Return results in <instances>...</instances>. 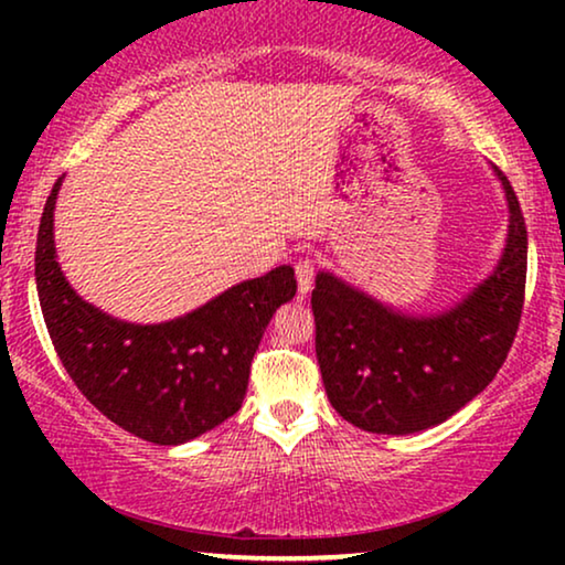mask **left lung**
<instances>
[{"instance_id":"obj_1","label":"left lung","mask_w":565,"mask_h":565,"mask_svg":"<svg viewBox=\"0 0 565 565\" xmlns=\"http://www.w3.org/2000/svg\"><path fill=\"white\" fill-rule=\"evenodd\" d=\"M61 182L38 226L35 285L66 373L97 412L146 443L184 445L215 429L242 408L259 339L296 296L292 267L234 285L182 319L120 321L87 303L61 273L53 238Z\"/></svg>"}]
</instances>
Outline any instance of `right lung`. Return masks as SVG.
I'll use <instances>...</instances> for the list:
<instances>
[{
  "label": "right lung",
  "instance_id": "right-lung-1",
  "mask_svg": "<svg viewBox=\"0 0 565 565\" xmlns=\"http://www.w3.org/2000/svg\"><path fill=\"white\" fill-rule=\"evenodd\" d=\"M507 249L450 313L412 319L334 273L316 275V358L331 406L375 435H414L458 414L493 381L514 342L527 277V231L504 177Z\"/></svg>",
  "mask_w": 565,
  "mask_h": 565
}]
</instances>
